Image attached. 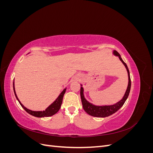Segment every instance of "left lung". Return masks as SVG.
I'll use <instances>...</instances> for the list:
<instances>
[{"mask_svg":"<svg viewBox=\"0 0 153 153\" xmlns=\"http://www.w3.org/2000/svg\"><path fill=\"white\" fill-rule=\"evenodd\" d=\"M113 53L115 55L119 57V59L121 60V61L123 63V64L127 69L129 81H128V85L127 87L126 91L125 92L124 96L123 98V99L121 101H119L117 103H115L113 105H108V106L107 105L96 106V105H92V103H90L89 101H87L85 99L84 96V89H83L82 87H81L80 97H81L83 108H84V110L88 114L92 115V116L96 117H105L114 114L115 112H116L118 110H119L122 107L129 96V91H130V89H131V79H130V75H129V71L128 68L126 65V64L123 61L122 58L121 57V55H120V54L117 52L116 50H114Z\"/></svg>","mask_w":153,"mask_h":153,"instance_id":"1","label":"left lung"}]
</instances>
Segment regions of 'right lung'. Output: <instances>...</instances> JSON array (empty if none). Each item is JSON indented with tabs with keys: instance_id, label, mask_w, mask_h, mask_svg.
Returning <instances> with one entry per match:
<instances>
[{
	"instance_id": "add662e5",
	"label": "right lung",
	"mask_w": 153,
	"mask_h": 153,
	"mask_svg": "<svg viewBox=\"0 0 153 153\" xmlns=\"http://www.w3.org/2000/svg\"><path fill=\"white\" fill-rule=\"evenodd\" d=\"M13 90H14V92H15L16 98L17 100L18 101V102L20 103V105L22 106L23 108H24L27 113H29V114L33 115V116H34V117H45L52 116L53 115L56 114L59 110L60 108H61V106L63 97H64V94H65L66 89H64L61 93L60 94V95L58 96V98L56 99V100H55L53 103L51 104L47 109H46L45 110H43V111H32V110H30L28 108H27L26 107H25V106L21 103L20 100H18V97L16 96L15 89V83H14V82H13Z\"/></svg>"
}]
</instances>
